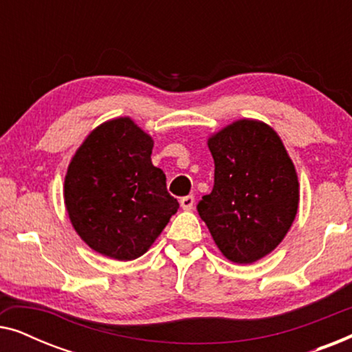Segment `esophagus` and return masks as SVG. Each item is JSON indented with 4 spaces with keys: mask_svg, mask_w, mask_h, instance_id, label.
Here are the masks:
<instances>
[{
    "mask_svg": "<svg viewBox=\"0 0 352 352\" xmlns=\"http://www.w3.org/2000/svg\"><path fill=\"white\" fill-rule=\"evenodd\" d=\"M194 201H195V199H194V195H186V197H182L181 199V206H182V210H192V206H194Z\"/></svg>",
    "mask_w": 352,
    "mask_h": 352,
    "instance_id": "34e87169",
    "label": "esophagus"
}]
</instances>
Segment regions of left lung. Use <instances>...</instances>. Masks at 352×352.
I'll use <instances>...</instances> for the list:
<instances>
[{"instance_id":"1","label":"left lung","mask_w":352,"mask_h":352,"mask_svg":"<svg viewBox=\"0 0 352 352\" xmlns=\"http://www.w3.org/2000/svg\"><path fill=\"white\" fill-rule=\"evenodd\" d=\"M214 186L197 205L229 261L252 264L282 242L300 204L295 165L278 134L258 120H237L208 139Z\"/></svg>"}]
</instances>
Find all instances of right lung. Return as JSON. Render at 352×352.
Returning <instances> with one entry per match:
<instances>
[{"label": "right lung", "mask_w": 352, "mask_h": 352, "mask_svg": "<svg viewBox=\"0 0 352 352\" xmlns=\"http://www.w3.org/2000/svg\"><path fill=\"white\" fill-rule=\"evenodd\" d=\"M153 139L131 118L109 120L75 152L64 182L70 223L94 252L118 261L142 256L179 208L153 166Z\"/></svg>", "instance_id": "right-lung-1"}]
</instances>
